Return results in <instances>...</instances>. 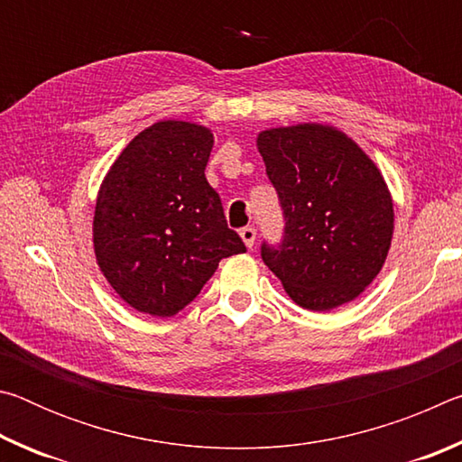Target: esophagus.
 <instances>
[{
  "mask_svg": "<svg viewBox=\"0 0 462 462\" xmlns=\"http://www.w3.org/2000/svg\"><path fill=\"white\" fill-rule=\"evenodd\" d=\"M240 238L245 240V245L248 248H253L254 240H256V230L253 228V226H245V228H240Z\"/></svg>",
  "mask_w": 462,
  "mask_h": 462,
  "instance_id": "esophagus-1",
  "label": "esophagus"
}]
</instances>
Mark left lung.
Returning <instances> with one entry per match:
<instances>
[{
  "label": "left lung",
  "instance_id": "left-lung-1",
  "mask_svg": "<svg viewBox=\"0 0 462 462\" xmlns=\"http://www.w3.org/2000/svg\"><path fill=\"white\" fill-rule=\"evenodd\" d=\"M256 146L283 209V240L261 256L297 306L328 311L379 275L393 236V201L374 162L322 124L264 130Z\"/></svg>",
  "mask_w": 462,
  "mask_h": 462
}]
</instances>
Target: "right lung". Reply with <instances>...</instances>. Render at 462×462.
<instances>
[{"instance_id":"right-lung-1","label":"right lung","mask_w":462,"mask_h":462,"mask_svg":"<svg viewBox=\"0 0 462 462\" xmlns=\"http://www.w3.org/2000/svg\"><path fill=\"white\" fill-rule=\"evenodd\" d=\"M212 132L165 120L124 148L99 187L93 246L107 283L156 318L191 303L226 256L246 253L206 179Z\"/></svg>"}]
</instances>
